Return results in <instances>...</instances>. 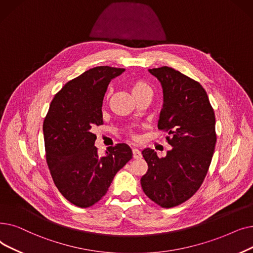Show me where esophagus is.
Instances as JSON below:
<instances>
[{
	"mask_svg": "<svg viewBox=\"0 0 253 253\" xmlns=\"http://www.w3.org/2000/svg\"><path fill=\"white\" fill-rule=\"evenodd\" d=\"M133 158H134V159H137V160L142 158L141 151H140L139 149H137V148H134V149H133Z\"/></svg>",
	"mask_w": 253,
	"mask_h": 253,
	"instance_id": "esophagus-1",
	"label": "esophagus"
}]
</instances>
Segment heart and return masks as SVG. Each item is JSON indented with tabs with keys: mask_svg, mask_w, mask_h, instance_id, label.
Listing matches in <instances>:
<instances>
[{
	"mask_svg": "<svg viewBox=\"0 0 253 253\" xmlns=\"http://www.w3.org/2000/svg\"><path fill=\"white\" fill-rule=\"evenodd\" d=\"M131 93L134 94V97L137 99L139 97H142L144 94L152 93V88L150 87L149 84L142 79H136L130 84ZM129 136L131 139H137V136L133 133H129Z\"/></svg>",
	"mask_w": 253,
	"mask_h": 253,
	"instance_id": "heart-1",
	"label": "heart"
}]
</instances>
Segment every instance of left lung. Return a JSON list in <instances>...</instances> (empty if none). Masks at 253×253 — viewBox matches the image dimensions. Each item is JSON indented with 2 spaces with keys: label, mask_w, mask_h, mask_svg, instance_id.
I'll use <instances>...</instances> for the list:
<instances>
[{
  "label": "left lung",
  "mask_w": 253,
  "mask_h": 253,
  "mask_svg": "<svg viewBox=\"0 0 253 253\" xmlns=\"http://www.w3.org/2000/svg\"><path fill=\"white\" fill-rule=\"evenodd\" d=\"M148 71L162 84L158 127L168 131L172 149L162 159L153 149L142 151L148 171L141 185L155 204L172 208L194 196L207 175L216 144L215 114L198 81L167 66Z\"/></svg>",
  "instance_id": "left-lung-1"
}]
</instances>
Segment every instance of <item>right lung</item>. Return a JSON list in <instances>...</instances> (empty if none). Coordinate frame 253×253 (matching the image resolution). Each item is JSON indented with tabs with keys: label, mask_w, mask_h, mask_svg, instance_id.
Returning a JSON list of instances; mask_svg holds the SVG:
<instances>
[{
	"label": "right lung",
	"mask_w": 253,
	"mask_h": 253,
	"mask_svg": "<svg viewBox=\"0 0 253 253\" xmlns=\"http://www.w3.org/2000/svg\"><path fill=\"white\" fill-rule=\"evenodd\" d=\"M125 69L101 66L67 82L50 103L43 123L46 162L59 192L73 205L87 208L99 202L116 173L131 159L125 143L104 156L92 131L103 125L102 105L110 81Z\"/></svg>",
	"instance_id": "1"
}]
</instances>
